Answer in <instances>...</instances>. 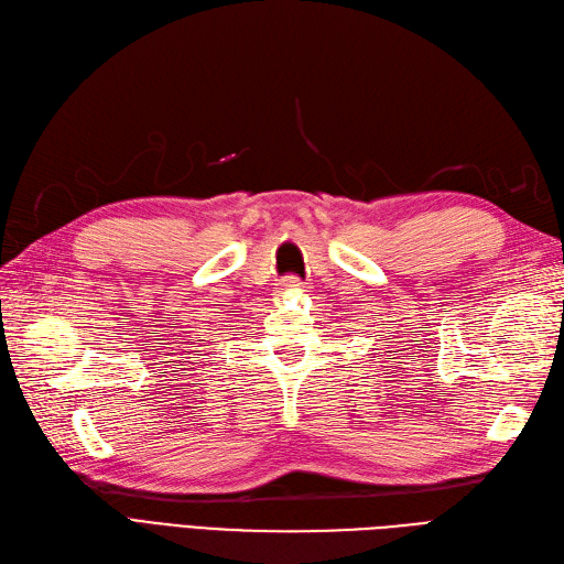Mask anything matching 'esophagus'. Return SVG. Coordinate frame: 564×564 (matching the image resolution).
Returning a JSON list of instances; mask_svg holds the SVG:
<instances>
[{
	"label": "esophagus",
	"mask_w": 564,
	"mask_h": 564,
	"mask_svg": "<svg viewBox=\"0 0 564 564\" xmlns=\"http://www.w3.org/2000/svg\"><path fill=\"white\" fill-rule=\"evenodd\" d=\"M302 279H297V276H285V279H281V290L283 293H300L302 290Z\"/></svg>",
	"instance_id": "1"
}]
</instances>
